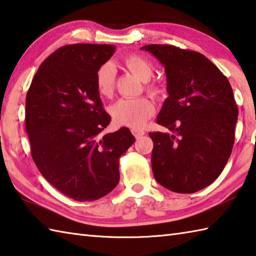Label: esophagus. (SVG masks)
<instances>
[{
	"instance_id": "esophagus-1",
	"label": "esophagus",
	"mask_w": 256,
	"mask_h": 256,
	"mask_svg": "<svg viewBox=\"0 0 256 256\" xmlns=\"http://www.w3.org/2000/svg\"><path fill=\"white\" fill-rule=\"evenodd\" d=\"M132 132L134 137H136L137 139H139L140 137H142L144 134V132H142V130H139V129H132Z\"/></svg>"
}]
</instances>
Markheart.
I'll return each instance as SVG.
<instances>
[{
  "label": "heart",
  "instance_id": "obj_1",
  "mask_svg": "<svg viewBox=\"0 0 256 256\" xmlns=\"http://www.w3.org/2000/svg\"><path fill=\"white\" fill-rule=\"evenodd\" d=\"M122 64L142 81H148L152 76V62L146 58L132 53L122 58ZM114 86V69L110 64H104L96 72V88L102 97H110ZM146 90L152 96L162 94V86L152 81L146 84ZM156 112L155 104L148 98L120 99L110 107L114 122L130 128H142Z\"/></svg>",
  "mask_w": 256,
  "mask_h": 256
}]
</instances>
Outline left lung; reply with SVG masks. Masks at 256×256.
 <instances>
[{
	"label": "left lung",
	"mask_w": 256,
	"mask_h": 256,
	"mask_svg": "<svg viewBox=\"0 0 256 256\" xmlns=\"http://www.w3.org/2000/svg\"><path fill=\"white\" fill-rule=\"evenodd\" d=\"M165 66L168 97L157 124L170 132H149L155 180L190 194L210 185L228 162L238 108L228 80L200 52L170 44L142 48Z\"/></svg>",
	"instance_id": "obj_1"
}]
</instances>
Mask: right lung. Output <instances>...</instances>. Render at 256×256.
I'll use <instances>...</instances> for the list:
<instances>
[{"instance_id":"1","label":"right lung","mask_w":256,"mask_h":256,"mask_svg":"<svg viewBox=\"0 0 256 256\" xmlns=\"http://www.w3.org/2000/svg\"><path fill=\"white\" fill-rule=\"evenodd\" d=\"M114 52L110 44L64 46L38 66L26 99V130L38 170L79 202L99 200L119 182V158L134 142L112 122L96 88V72Z\"/></svg>"}]
</instances>
